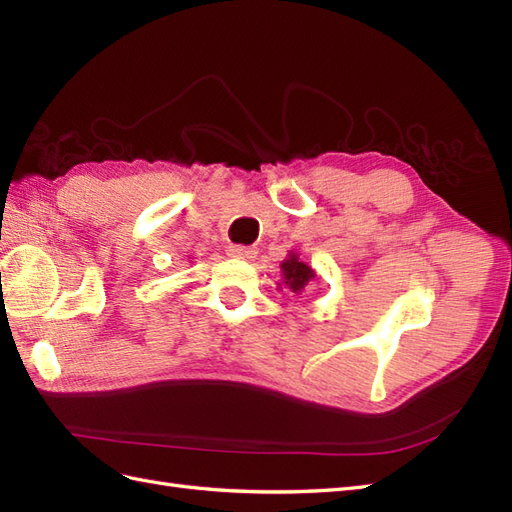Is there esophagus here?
<instances>
[{
    "label": "esophagus",
    "instance_id": "obj_1",
    "mask_svg": "<svg viewBox=\"0 0 512 512\" xmlns=\"http://www.w3.org/2000/svg\"><path fill=\"white\" fill-rule=\"evenodd\" d=\"M228 256L239 258V260H252L256 256V250L254 247H245V245H230Z\"/></svg>",
    "mask_w": 512,
    "mask_h": 512
}]
</instances>
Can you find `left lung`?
Instances as JSON below:
<instances>
[{
  "mask_svg": "<svg viewBox=\"0 0 512 512\" xmlns=\"http://www.w3.org/2000/svg\"><path fill=\"white\" fill-rule=\"evenodd\" d=\"M282 280H284V286L290 290V292H297L301 294L305 290V286L309 282L316 280V271L305 265V262L299 258V254L294 252H288V258L282 260ZM277 288H282V284H277Z\"/></svg>",
  "mask_w": 512,
  "mask_h": 512,
  "instance_id": "8db88e82",
  "label": "left lung"
}]
</instances>
